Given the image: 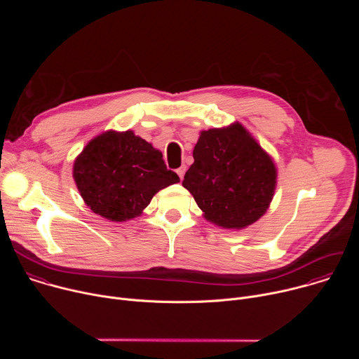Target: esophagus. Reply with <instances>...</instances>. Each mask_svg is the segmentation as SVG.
Returning <instances> with one entry per match:
<instances>
[{
	"instance_id": "34e87169",
	"label": "esophagus",
	"mask_w": 359,
	"mask_h": 359,
	"mask_svg": "<svg viewBox=\"0 0 359 359\" xmlns=\"http://www.w3.org/2000/svg\"><path fill=\"white\" fill-rule=\"evenodd\" d=\"M176 173L179 175V177L180 179H183V176H184V173H186V166L183 165V166H180L177 170H176Z\"/></svg>"
}]
</instances>
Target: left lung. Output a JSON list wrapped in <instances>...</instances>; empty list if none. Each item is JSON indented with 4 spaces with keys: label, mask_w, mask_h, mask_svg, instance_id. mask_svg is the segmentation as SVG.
<instances>
[{
    "label": "left lung",
    "mask_w": 359,
    "mask_h": 359,
    "mask_svg": "<svg viewBox=\"0 0 359 359\" xmlns=\"http://www.w3.org/2000/svg\"><path fill=\"white\" fill-rule=\"evenodd\" d=\"M193 159L182 184L209 223L243 230L264 216L277 187V168L241 123L201 130Z\"/></svg>",
    "instance_id": "8db88e82"
}]
</instances>
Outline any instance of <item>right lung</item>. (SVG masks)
<instances>
[{
  "mask_svg": "<svg viewBox=\"0 0 359 359\" xmlns=\"http://www.w3.org/2000/svg\"><path fill=\"white\" fill-rule=\"evenodd\" d=\"M162 151L133 130H105L74 162L72 176L86 206L109 222L139 217L159 190L179 183Z\"/></svg>",
  "mask_w": 359,
  "mask_h": 359,
  "instance_id": "1",
  "label": "right lung"
}]
</instances>
